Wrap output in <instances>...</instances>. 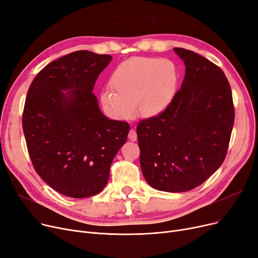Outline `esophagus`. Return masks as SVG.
Returning <instances> with one entry per match:
<instances>
[{"label": "esophagus", "instance_id": "1", "mask_svg": "<svg viewBox=\"0 0 258 258\" xmlns=\"http://www.w3.org/2000/svg\"><path fill=\"white\" fill-rule=\"evenodd\" d=\"M128 138L131 142H136L138 140V134H137V131L134 129H131L129 131V134H128Z\"/></svg>", "mask_w": 258, "mask_h": 258}]
</instances>
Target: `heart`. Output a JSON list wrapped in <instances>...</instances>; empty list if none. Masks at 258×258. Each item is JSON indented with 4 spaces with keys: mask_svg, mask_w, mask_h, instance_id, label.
Segmentation results:
<instances>
[{
    "mask_svg": "<svg viewBox=\"0 0 258 258\" xmlns=\"http://www.w3.org/2000/svg\"><path fill=\"white\" fill-rule=\"evenodd\" d=\"M179 81L176 64L169 58L133 57L120 63L101 91L105 112L115 119H128L134 112L145 117L162 113L174 99Z\"/></svg>",
    "mask_w": 258,
    "mask_h": 258,
    "instance_id": "heart-1",
    "label": "heart"
}]
</instances>
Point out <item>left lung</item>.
<instances>
[{
  "label": "left lung",
  "mask_w": 258,
  "mask_h": 258,
  "mask_svg": "<svg viewBox=\"0 0 258 258\" xmlns=\"http://www.w3.org/2000/svg\"><path fill=\"white\" fill-rule=\"evenodd\" d=\"M186 75L172 102L137 127L144 177L159 191L186 192L222 166L234 124L230 84L209 59L174 48Z\"/></svg>",
  "instance_id": "obj_1"
}]
</instances>
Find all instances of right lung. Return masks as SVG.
<instances>
[{"label":"right lung","mask_w":258,"mask_h":258,"mask_svg":"<svg viewBox=\"0 0 258 258\" xmlns=\"http://www.w3.org/2000/svg\"><path fill=\"white\" fill-rule=\"evenodd\" d=\"M111 59L71 52L43 68L27 92L23 130L31 162L46 183L69 198L100 193L127 141L129 125L103 114L92 92Z\"/></svg>","instance_id":"right-lung-1"}]
</instances>
